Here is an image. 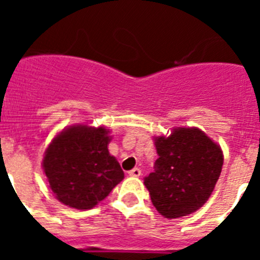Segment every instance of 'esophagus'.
<instances>
[{
	"label": "esophagus",
	"instance_id": "esophagus-1",
	"mask_svg": "<svg viewBox=\"0 0 260 260\" xmlns=\"http://www.w3.org/2000/svg\"><path fill=\"white\" fill-rule=\"evenodd\" d=\"M142 174V171L139 169V168H134V169H132V171L128 172V176L132 177H139Z\"/></svg>",
	"mask_w": 260,
	"mask_h": 260
}]
</instances>
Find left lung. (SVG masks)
Returning a JSON list of instances; mask_svg holds the SVG:
<instances>
[{
    "label": "left lung",
    "instance_id": "8db88e82",
    "mask_svg": "<svg viewBox=\"0 0 260 260\" xmlns=\"http://www.w3.org/2000/svg\"><path fill=\"white\" fill-rule=\"evenodd\" d=\"M155 172L144 178L152 204L167 219L198 211L212 194L224 155L217 143L198 127H176L156 137Z\"/></svg>",
    "mask_w": 260,
    "mask_h": 260
}]
</instances>
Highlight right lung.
Masks as SVG:
<instances>
[{
  "instance_id": "add662e5",
  "label": "right lung",
  "mask_w": 260,
  "mask_h": 260,
  "mask_svg": "<svg viewBox=\"0 0 260 260\" xmlns=\"http://www.w3.org/2000/svg\"><path fill=\"white\" fill-rule=\"evenodd\" d=\"M104 126L73 125L53 138L43 169L56 199L77 210H91L123 180V172L108 151L112 141Z\"/></svg>"
}]
</instances>
